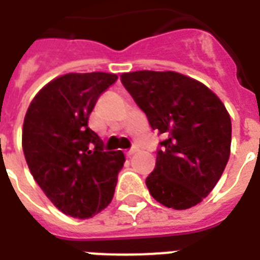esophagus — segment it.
<instances>
[{"label": "esophagus", "instance_id": "1", "mask_svg": "<svg viewBox=\"0 0 260 260\" xmlns=\"http://www.w3.org/2000/svg\"><path fill=\"white\" fill-rule=\"evenodd\" d=\"M136 151H138V148H135V147H134V148H131L129 151H126V152H125L126 156H132V155H134Z\"/></svg>", "mask_w": 260, "mask_h": 260}]
</instances>
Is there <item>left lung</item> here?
I'll list each match as a JSON object with an SVG mask.
<instances>
[{"label": "left lung", "mask_w": 260, "mask_h": 260, "mask_svg": "<svg viewBox=\"0 0 260 260\" xmlns=\"http://www.w3.org/2000/svg\"><path fill=\"white\" fill-rule=\"evenodd\" d=\"M120 78L151 128L163 136L146 179L151 196L177 210L200 204L230 159L232 124L221 100L175 71H134Z\"/></svg>", "instance_id": "1"}]
</instances>
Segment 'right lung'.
I'll return each instance as SVG.
<instances>
[{
  "mask_svg": "<svg viewBox=\"0 0 260 260\" xmlns=\"http://www.w3.org/2000/svg\"><path fill=\"white\" fill-rule=\"evenodd\" d=\"M117 81L108 73H70L47 83L30 102L22 125V151L35 181L67 216L89 218L109 205L121 151H104L87 125L98 97Z\"/></svg>",
  "mask_w": 260,
  "mask_h": 260,
  "instance_id": "right-lung-1",
  "label": "right lung"
}]
</instances>
